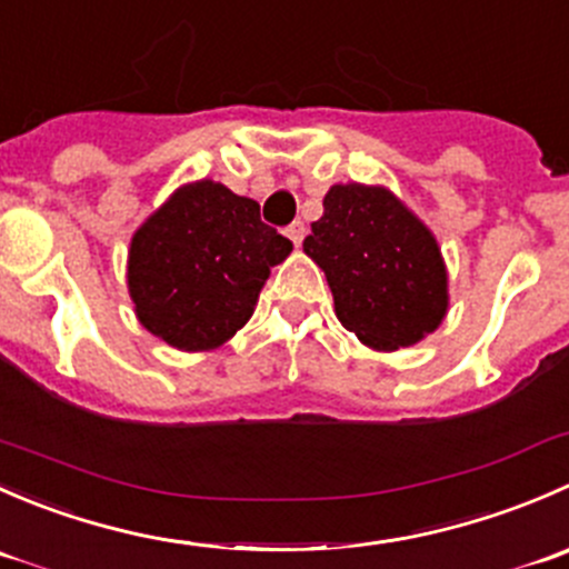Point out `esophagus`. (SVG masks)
<instances>
[{
  "instance_id": "1",
  "label": "esophagus",
  "mask_w": 569,
  "mask_h": 569,
  "mask_svg": "<svg viewBox=\"0 0 569 569\" xmlns=\"http://www.w3.org/2000/svg\"><path fill=\"white\" fill-rule=\"evenodd\" d=\"M286 237L291 239V244H295V248H300L302 239H306V222H302V220L291 222V226L286 228Z\"/></svg>"
}]
</instances>
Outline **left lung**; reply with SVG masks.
<instances>
[{
    "label": "left lung",
    "mask_w": 569,
    "mask_h": 569,
    "mask_svg": "<svg viewBox=\"0 0 569 569\" xmlns=\"http://www.w3.org/2000/svg\"><path fill=\"white\" fill-rule=\"evenodd\" d=\"M336 317L377 352L412 347L449 313V269L435 233L380 183H332L302 242Z\"/></svg>",
    "instance_id": "left-lung-1"
}]
</instances>
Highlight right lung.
Masks as SVG:
<instances>
[{"label": "right lung", "instance_id": "right-lung-1", "mask_svg": "<svg viewBox=\"0 0 569 569\" xmlns=\"http://www.w3.org/2000/svg\"><path fill=\"white\" fill-rule=\"evenodd\" d=\"M291 242L226 183H181L134 231L126 286L140 325L181 352H211L248 325Z\"/></svg>", "mask_w": 569, "mask_h": 569}]
</instances>
